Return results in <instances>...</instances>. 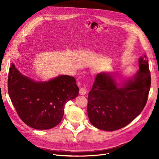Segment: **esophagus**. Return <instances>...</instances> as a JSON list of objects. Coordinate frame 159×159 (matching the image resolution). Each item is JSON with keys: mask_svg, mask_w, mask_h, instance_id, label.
Returning <instances> with one entry per match:
<instances>
[{"mask_svg": "<svg viewBox=\"0 0 159 159\" xmlns=\"http://www.w3.org/2000/svg\"><path fill=\"white\" fill-rule=\"evenodd\" d=\"M87 92V90L85 87H80L79 90V93L80 95H85L86 93Z\"/></svg>", "mask_w": 159, "mask_h": 159, "instance_id": "1", "label": "esophagus"}]
</instances>
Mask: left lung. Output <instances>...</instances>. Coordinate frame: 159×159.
<instances>
[{
    "mask_svg": "<svg viewBox=\"0 0 159 159\" xmlns=\"http://www.w3.org/2000/svg\"><path fill=\"white\" fill-rule=\"evenodd\" d=\"M139 69L134 78L120 86L112 75H97L88 98L90 122L98 129L114 131L127 126L142 113L151 86L146 56L139 59Z\"/></svg>",
    "mask_w": 159,
    "mask_h": 159,
    "instance_id": "1",
    "label": "left lung"
}]
</instances>
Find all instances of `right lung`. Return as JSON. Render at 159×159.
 I'll return each mask as SVG.
<instances>
[{
	"instance_id": "add662e5",
	"label": "right lung",
	"mask_w": 159,
	"mask_h": 159,
	"mask_svg": "<svg viewBox=\"0 0 159 159\" xmlns=\"http://www.w3.org/2000/svg\"><path fill=\"white\" fill-rule=\"evenodd\" d=\"M73 76L60 75L48 82H34L23 75L14 64L10 67L8 91L21 120L37 130L57 126L66 103L75 98L79 89Z\"/></svg>"
}]
</instances>
